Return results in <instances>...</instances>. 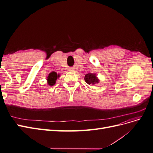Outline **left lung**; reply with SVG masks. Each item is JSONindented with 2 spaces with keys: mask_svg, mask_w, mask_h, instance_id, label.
I'll return each instance as SVG.
<instances>
[{
  "mask_svg": "<svg viewBox=\"0 0 153 153\" xmlns=\"http://www.w3.org/2000/svg\"><path fill=\"white\" fill-rule=\"evenodd\" d=\"M84 80L87 84L95 85L100 82L99 78L96 73H87L85 75Z\"/></svg>",
  "mask_w": 153,
  "mask_h": 153,
  "instance_id": "1",
  "label": "left lung"
}]
</instances>
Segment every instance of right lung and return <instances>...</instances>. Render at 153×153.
Here are the masks:
<instances>
[{"label": "right lung", "mask_w": 153, "mask_h": 153, "mask_svg": "<svg viewBox=\"0 0 153 153\" xmlns=\"http://www.w3.org/2000/svg\"><path fill=\"white\" fill-rule=\"evenodd\" d=\"M60 76V74H57L56 72L52 71L48 74V76L47 77V84L49 86H53L56 83V80L57 78Z\"/></svg>", "instance_id": "right-lung-1"}]
</instances>
